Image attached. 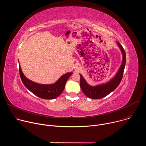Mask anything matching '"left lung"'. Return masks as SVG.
I'll return each instance as SVG.
<instances>
[{"label": "left lung", "mask_w": 146, "mask_h": 146, "mask_svg": "<svg viewBox=\"0 0 146 146\" xmlns=\"http://www.w3.org/2000/svg\"><path fill=\"white\" fill-rule=\"evenodd\" d=\"M117 44L122 52L123 59L122 64L118 73L111 80H110L105 84L92 87L88 85L86 80L84 79V78L82 77L81 75H80L81 89L83 93L87 97L93 99H101L102 98L105 97L112 91L115 90L120 84L123 77L125 66L126 54L125 52V50L123 49L122 45L119 42H117Z\"/></svg>", "instance_id": "obj_1"}]
</instances>
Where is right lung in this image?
I'll return each mask as SVG.
<instances>
[{
    "instance_id": "1",
    "label": "right lung",
    "mask_w": 146,
    "mask_h": 146,
    "mask_svg": "<svg viewBox=\"0 0 146 146\" xmlns=\"http://www.w3.org/2000/svg\"><path fill=\"white\" fill-rule=\"evenodd\" d=\"M20 77L24 85L36 96L44 99L56 98L63 92L66 82L72 73H68L62 76L54 84L43 85L30 81L23 74L20 66H19Z\"/></svg>"
}]
</instances>
